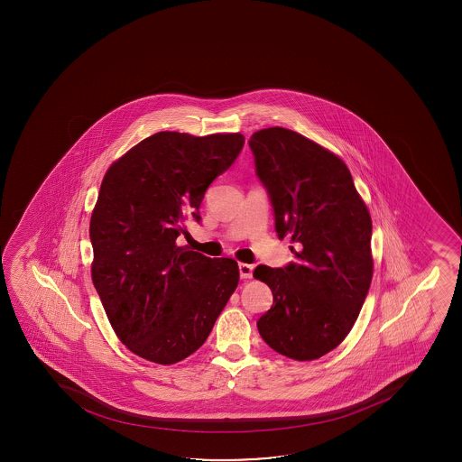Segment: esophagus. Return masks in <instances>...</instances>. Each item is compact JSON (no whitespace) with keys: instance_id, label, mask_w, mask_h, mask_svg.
<instances>
[{"instance_id":"1","label":"esophagus","mask_w":462,"mask_h":462,"mask_svg":"<svg viewBox=\"0 0 462 462\" xmlns=\"http://www.w3.org/2000/svg\"><path fill=\"white\" fill-rule=\"evenodd\" d=\"M254 266L250 263H239L240 279H251Z\"/></svg>"}]
</instances>
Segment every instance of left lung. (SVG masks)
Segmentation results:
<instances>
[{
	"instance_id": "obj_1",
	"label": "left lung",
	"mask_w": 462,
	"mask_h": 462,
	"mask_svg": "<svg viewBox=\"0 0 462 462\" xmlns=\"http://www.w3.org/2000/svg\"><path fill=\"white\" fill-rule=\"evenodd\" d=\"M248 144L277 237L297 244L296 262L254 270L273 291L257 328L277 353L313 361L346 337L368 294L372 217L337 155L285 127L257 131Z\"/></svg>"
}]
</instances>
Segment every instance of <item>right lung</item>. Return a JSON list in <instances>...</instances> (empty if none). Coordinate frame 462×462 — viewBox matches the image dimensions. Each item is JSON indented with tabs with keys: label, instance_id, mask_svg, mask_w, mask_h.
I'll list each match as a JSON object with an SVG mask.
<instances>
[{
	"label": "right lung",
	"instance_id": "add662e5",
	"mask_svg": "<svg viewBox=\"0 0 462 462\" xmlns=\"http://www.w3.org/2000/svg\"><path fill=\"white\" fill-rule=\"evenodd\" d=\"M242 134L157 133L107 170L90 217L92 282L118 339L171 365L199 350L239 283L233 259L177 246L244 148Z\"/></svg>",
	"mask_w": 462,
	"mask_h": 462
}]
</instances>
